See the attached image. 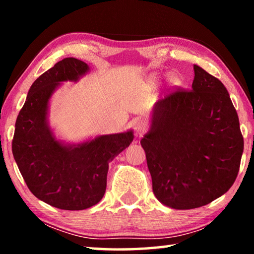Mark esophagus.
<instances>
[{
	"mask_svg": "<svg viewBox=\"0 0 254 254\" xmlns=\"http://www.w3.org/2000/svg\"><path fill=\"white\" fill-rule=\"evenodd\" d=\"M133 128H134V131L137 135H142L143 133L147 131L148 128V124L143 120H135L134 122H133Z\"/></svg>",
	"mask_w": 254,
	"mask_h": 254,
	"instance_id": "1",
	"label": "esophagus"
}]
</instances>
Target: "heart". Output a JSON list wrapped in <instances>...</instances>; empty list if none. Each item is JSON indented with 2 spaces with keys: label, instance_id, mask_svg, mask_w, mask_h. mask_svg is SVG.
Returning <instances> with one entry per match:
<instances>
[{
  "label": "heart",
  "instance_id": "obj_1",
  "mask_svg": "<svg viewBox=\"0 0 254 254\" xmlns=\"http://www.w3.org/2000/svg\"><path fill=\"white\" fill-rule=\"evenodd\" d=\"M173 81H174V83H177V81H178V80H177V79H176V78H175V79H173Z\"/></svg>",
  "mask_w": 254,
  "mask_h": 254
}]
</instances>
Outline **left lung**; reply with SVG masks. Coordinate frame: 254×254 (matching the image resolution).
<instances>
[{"instance_id": "left-lung-1", "label": "left lung", "mask_w": 254, "mask_h": 254, "mask_svg": "<svg viewBox=\"0 0 254 254\" xmlns=\"http://www.w3.org/2000/svg\"><path fill=\"white\" fill-rule=\"evenodd\" d=\"M191 89L176 88L153 109L141 140L153 194L163 205H207L234 184L243 153L239 117L220 79L194 65Z\"/></svg>"}]
</instances>
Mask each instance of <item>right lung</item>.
Instances as JSON below:
<instances>
[{"instance_id":"add662e5","label":"right lung","mask_w":254,"mask_h":254,"mask_svg":"<svg viewBox=\"0 0 254 254\" xmlns=\"http://www.w3.org/2000/svg\"><path fill=\"white\" fill-rule=\"evenodd\" d=\"M76 58L60 60L34 80L15 122L12 152L30 191L45 203L67 210L92 207L105 194L109 162L133 141V132L100 135L79 144L55 139L47 124L51 95L60 81L88 71Z\"/></svg>"}]
</instances>
